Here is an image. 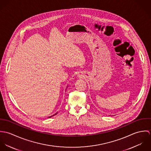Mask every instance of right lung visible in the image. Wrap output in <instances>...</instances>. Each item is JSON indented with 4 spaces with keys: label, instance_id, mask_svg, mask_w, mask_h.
<instances>
[{
    "label": "right lung",
    "instance_id": "add662e5",
    "mask_svg": "<svg viewBox=\"0 0 151 151\" xmlns=\"http://www.w3.org/2000/svg\"><path fill=\"white\" fill-rule=\"evenodd\" d=\"M57 113H55V114H54V115H53V116H55V115H56V114H57ZM50 116V117H49V118H50V117H52V116Z\"/></svg>",
    "mask_w": 151,
    "mask_h": 151
}]
</instances>
